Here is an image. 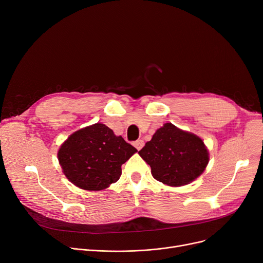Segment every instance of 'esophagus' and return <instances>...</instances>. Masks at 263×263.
Instances as JSON below:
<instances>
[{"instance_id": "obj_1", "label": "esophagus", "mask_w": 263, "mask_h": 263, "mask_svg": "<svg viewBox=\"0 0 263 263\" xmlns=\"http://www.w3.org/2000/svg\"><path fill=\"white\" fill-rule=\"evenodd\" d=\"M134 147H135L137 150H141V149L144 147V141H143V140L136 141V142L134 143Z\"/></svg>"}]
</instances>
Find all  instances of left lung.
<instances>
[{
	"label": "left lung",
	"mask_w": 263,
	"mask_h": 263,
	"mask_svg": "<svg viewBox=\"0 0 263 263\" xmlns=\"http://www.w3.org/2000/svg\"><path fill=\"white\" fill-rule=\"evenodd\" d=\"M150 165L156 180L168 186H182L197 179L209 163V150L194 133L171 122L163 124L139 151Z\"/></svg>",
	"instance_id": "8db88e82"
}]
</instances>
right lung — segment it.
<instances>
[{"label": "right lung", "instance_id": "add662e5", "mask_svg": "<svg viewBox=\"0 0 263 263\" xmlns=\"http://www.w3.org/2000/svg\"><path fill=\"white\" fill-rule=\"evenodd\" d=\"M136 149L100 122L73 132L61 145L58 159L64 175L76 186L101 191L121 176V165Z\"/></svg>", "mask_w": 263, "mask_h": 263}]
</instances>
